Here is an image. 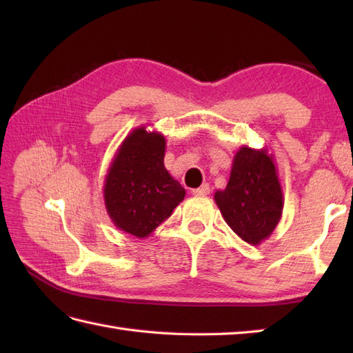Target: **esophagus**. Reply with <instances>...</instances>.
Returning a JSON list of instances; mask_svg holds the SVG:
<instances>
[{
    "label": "esophagus",
    "mask_w": 353,
    "mask_h": 353,
    "mask_svg": "<svg viewBox=\"0 0 353 353\" xmlns=\"http://www.w3.org/2000/svg\"><path fill=\"white\" fill-rule=\"evenodd\" d=\"M209 192H211V188H209V185H208V183H203V185L200 186V188L192 190V194H194V196H208Z\"/></svg>",
    "instance_id": "esophagus-1"
}]
</instances>
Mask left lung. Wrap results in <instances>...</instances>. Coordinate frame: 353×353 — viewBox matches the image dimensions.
<instances>
[{
  "label": "left lung",
  "instance_id": "8db88e82",
  "mask_svg": "<svg viewBox=\"0 0 353 353\" xmlns=\"http://www.w3.org/2000/svg\"><path fill=\"white\" fill-rule=\"evenodd\" d=\"M224 221L252 245L267 239L281 221L282 186L273 156L243 145L234 156L229 182L214 194Z\"/></svg>",
  "mask_w": 353,
  "mask_h": 353
}]
</instances>
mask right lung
<instances>
[{"label":"right lung","mask_w":353,"mask_h":353,"mask_svg":"<svg viewBox=\"0 0 353 353\" xmlns=\"http://www.w3.org/2000/svg\"><path fill=\"white\" fill-rule=\"evenodd\" d=\"M165 138L145 125L127 134L104 177V205L119 230L147 238L185 199L163 165Z\"/></svg>","instance_id":"right-lung-1"}]
</instances>
